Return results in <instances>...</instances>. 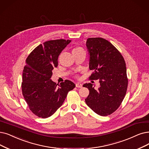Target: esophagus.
Returning <instances> with one entry per match:
<instances>
[{
  "label": "esophagus",
  "instance_id": "34e87169",
  "mask_svg": "<svg viewBox=\"0 0 149 149\" xmlns=\"http://www.w3.org/2000/svg\"><path fill=\"white\" fill-rule=\"evenodd\" d=\"M76 87H78V88H81V87H82V84H81V83L78 82V83H76Z\"/></svg>",
  "mask_w": 149,
  "mask_h": 149
}]
</instances>
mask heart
<instances>
[{"instance_id": "1", "label": "heart", "mask_w": 149, "mask_h": 149, "mask_svg": "<svg viewBox=\"0 0 149 149\" xmlns=\"http://www.w3.org/2000/svg\"><path fill=\"white\" fill-rule=\"evenodd\" d=\"M78 50H83V49H82V48H81V47H76V48H74V49L73 50V51H78Z\"/></svg>"}]
</instances>
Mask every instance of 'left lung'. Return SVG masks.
Listing matches in <instances>:
<instances>
[{
    "instance_id": "left-lung-1",
    "label": "left lung",
    "mask_w": 149,
    "mask_h": 149,
    "mask_svg": "<svg viewBox=\"0 0 149 149\" xmlns=\"http://www.w3.org/2000/svg\"><path fill=\"white\" fill-rule=\"evenodd\" d=\"M86 46L90 55L89 69L93 70L89 79H98L100 87L95 90L91 83L83 85L89 91L86 103L96 114L107 116L118 109L125 96L126 63L116 47L103 38H89Z\"/></svg>"
}]
</instances>
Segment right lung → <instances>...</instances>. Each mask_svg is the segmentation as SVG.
Masks as SVG:
<instances>
[{"instance_id":"right-lung-1","label":"right lung","mask_w":149,"mask_h":149,"mask_svg":"<svg viewBox=\"0 0 149 149\" xmlns=\"http://www.w3.org/2000/svg\"><path fill=\"white\" fill-rule=\"evenodd\" d=\"M71 40L45 41L26 58L22 73V92L29 109L39 117L51 116L62 105L69 91L75 87L69 80L56 84L51 78L58 65V57Z\"/></svg>"}]
</instances>
